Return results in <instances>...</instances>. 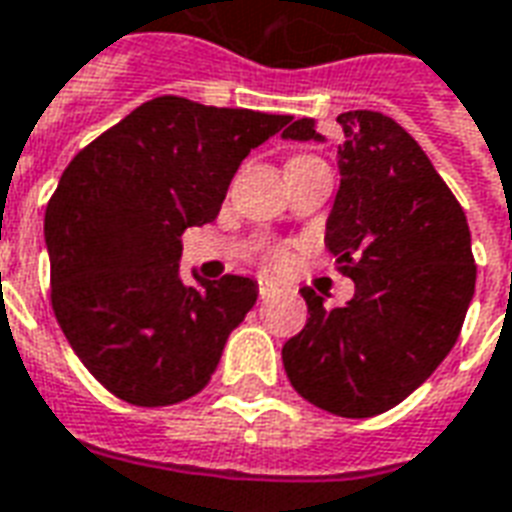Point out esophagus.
Masks as SVG:
<instances>
[{
    "instance_id": "1",
    "label": "esophagus",
    "mask_w": 512,
    "mask_h": 512,
    "mask_svg": "<svg viewBox=\"0 0 512 512\" xmlns=\"http://www.w3.org/2000/svg\"><path fill=\"white\" fill-rule=\"evenodd\" d=\"M257 290H260V299H268V296H274L279 288L268 277H260L257 279Z\"/></svg>"
}]
</instances>
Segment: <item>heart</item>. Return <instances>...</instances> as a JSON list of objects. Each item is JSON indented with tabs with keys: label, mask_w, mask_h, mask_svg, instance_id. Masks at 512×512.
I'll use <instances>...</instances> for the list:
<instances>
[{
	"label": "heart",
	"mask_w": 512,
	"mask_h": 512,
	"mask_svg": "<svg viewBox=\"0 0 512 512\" xmlns=\"http://www.w3.org/2000/svg\"><path fill=\"white\" fill-rule=\"evenodd\" d=\"M285 260H288V252H285V249H277V252H274V263H285Z\"/></svg>",
	"instance_id": "heart-1"
}]
</instances>
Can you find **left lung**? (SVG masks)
Returning a JSON list of instances; mask_svg holds the SVG:
<instances>
[{
  "instance_id": "1",
  "label": "left lung",
  "mask_w": 512,
  "mask_h": 512,
  "mask_svg": "<svg viewBox=\"0 0 512 512\" xmlns=\"http://www.w3.org/2000/svg\"><path fill=\"white\" fill-rule=\"evenodd\" d=\"M337 123L340 189L326 249L356 293L329 310L315 290H301L310 318L282 348V365L312 406L365 419L406 400L450 354L477 268L463 208L417 139L370 109ZM282 139L323 142L310 117Z\"/></svg>"
}]
</instances>
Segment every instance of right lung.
<instances>
[{"instance_id": "obj_1", "label": "right lung", "mask_w": 512, "mask_h": 512, "mask_svg": "<svg viewBox=\"0 0 512 512\" xmlns=\"http://www.w3.org/2000/svg\"><path fill=\"white\" fill-rule=\"evenodd\" d=\"M288 115L178 95L136 106L79 150L46 208L51 307L82 365L134 406H172L208 384L255 307L257 282L183 285L180 235L219 216L227 186Z\"/></svg>"}]
</instances>
